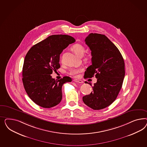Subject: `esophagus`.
I'll return each mask as SVG.
<instances>
[{
  "label": "esophagus",
  "mask_w": 147,
  "mask_h": 147,
  "mask_svg": "<svg viewBox=\"0 0 147 147\" xmlns=\"http://www.w3.org/2000/svg\"><path fill=\"white\" fill-rule=\"evenodd\" d=\"M73 81L75 82L76 83H83V81L81 80H77V79H74L73 80Z\"/></svg>",
  "instance_id": "esophagus-1"
}]
</instances>
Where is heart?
<instances>
[{
	"label": "heart",
	"mask_w": 147,
	"mask_h": 147,
	"mask_svg": "<svg viewBox=\"0 0 147 147\" xmlns=\"http://www.w3.org/2000/svg\"><path fill=\"white\" fill-rule=\"evenodd\" d=\"M71 49L76 55L80 57H82L84 54L85 52V47L82 45L80 44H76L73 45ZM82 71V68H71V69L69 71V74L71 76H76Z\"/></svg>",
	"instance_id": "b5f03b06"
}]
</instances>
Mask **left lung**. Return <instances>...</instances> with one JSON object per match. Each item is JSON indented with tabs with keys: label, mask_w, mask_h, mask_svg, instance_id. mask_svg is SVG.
I'll return each mask as SVG.
<instances>
[{
	"label": "left lung",
	"mask_w": 147,
	"mask_h": 147,
	"mask_svg": "<svg viewBox=\"0 0 147 147\" xmlns=\"http://www.w3.org/2000/svg\"><path fill=\"white\" fill-rule=\"evenodd\" d=\"M85 42L92 51V64L85 71L84 78L95 75L97 82L92 87L93 91L82 100L94 110H100L111 105L119 93L125 78V62L119 50L106 36L90 33Z\"/></svg>",
	"instance_id": "8db88e82"
}]
</instances>
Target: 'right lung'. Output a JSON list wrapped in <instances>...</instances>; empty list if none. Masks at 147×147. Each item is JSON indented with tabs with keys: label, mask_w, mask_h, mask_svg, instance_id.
<instances>
[{
	"label": "right lung",
	"mask_w": 147,
	"mask_h": 147,
	"mask_svg": "<svg viewBox=\"0 0 147 147\" xmlns=\"http://www.w3.org/2000/svg\"><path fill=\"white\" fill-rule=\"evenodd\" d=\"M76 41L68 35H52L34 45L28 51L22 67V82L27 95L40 107L49 108L62 99V87L71 82L69 76L55 80L51 74L60 67L63 49Z\"/></svg>",
	"instance_id": "1"
}]
</instances>
